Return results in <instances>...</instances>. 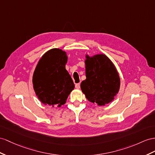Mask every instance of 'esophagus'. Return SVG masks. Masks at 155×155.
<instances>
[{"label":"esophagus","instance_id":"1","mask_svg":"<svg viewBox=\"0 0 155 155\" xmlns=\"http://www.w3.org/2000/svg\"><path fill=\"white\" fill-rule=\"evenodd\" d=\"M80 86H81V84L80 83H77V84H75V88H80Z\"/></svg>","mask_w":155,"mask_h":155}]
</instances>
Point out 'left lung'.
Returning <instances> with one entry per match:
<instances>
[{
  "mask_svg": "<svg viewBox=\"0 0 155 155\" xmlns=\"http://www.w3.org/2000/svg\"><path fill=\"white\" fill-rule=\"evenodd\" d=\"M86 80L81 82L82 92L89 101L104 106L114 100L120 88V77L112 61L104 54L86 55Z\"/></svg>",
  "mask_w": 155,
  "mask_h": 155,
  "instance_id": "1",
  "label": "left lung"
}]
</instances>
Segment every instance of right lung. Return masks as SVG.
<instances>
[{
  "mask_svg": "<svg viewBox=\"0 0 155 155\" xmlns=\"http://www.w3.org/2000/svg\"><path fill=\"white\" fill-rule=\"evenodd\" d=\"M66 52L58 48L48 51L40 59L33 77L35 92L42 104L52 107L65 104L74 84L65 69Z\"/></svg>",
  "mask_w": 155,
  "mask_h": 155,
  "instance_id": "1",
  "label": "right lung"
}]
</instances>
